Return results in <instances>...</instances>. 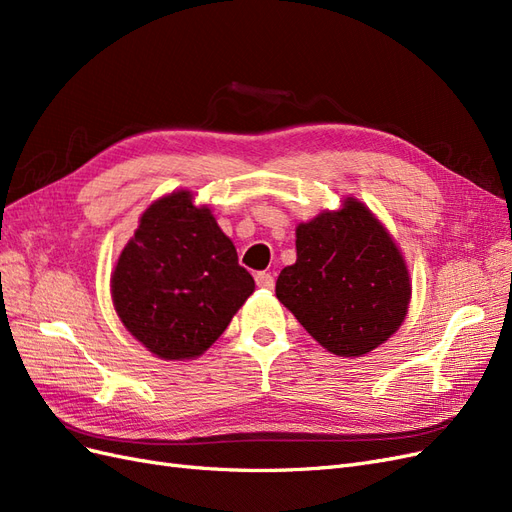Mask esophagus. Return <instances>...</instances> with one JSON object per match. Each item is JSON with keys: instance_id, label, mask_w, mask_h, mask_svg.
Returning <instances> with one entry per match:
<instances>
[{"instance_id": "34e87169", "label": "esophagus", "mask_w": 512, "mask_h": 512, "mask_svg": "<svg viewBox=\"0 0 512 512\" xmlns=\"http://www.w3.org/2000/svg\"><path fill=\"white\" fill-rule=\"evenodd\" d=\"M256 286L258 288H273V275L260 271L256 273Z\"/></svg>"}]
</instances>
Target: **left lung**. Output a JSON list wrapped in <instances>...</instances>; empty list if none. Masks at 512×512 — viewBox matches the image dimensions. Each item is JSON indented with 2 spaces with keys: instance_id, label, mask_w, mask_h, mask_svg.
<instances>
[{
  "instance_id": "8db88e82",
  "label": "left lung",
  "mask_w": 512,
  "mask_h": 512,
  "mask_svg": "<svg viewBox=\"0 0 512 512\" xmlns=\"http://www.w3.org/2000/svg\"><path fill=\"white\" fill-rule=\"evenodd\" d=\"M297 262L275 294L316 342L337 356H363L404 324L412 280L391 232L361 200L297 226Z\"/></svg>"
}]
</instances>
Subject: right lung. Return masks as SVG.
<instances>
[{"mask_svg": "<svg viewBox=\"0 0 512 512\" xmlns=\"http://www.w3.org/2000/svg\"><path fill=\"white\" fill-rule=\"evenodd\" d=\"M254 288L235 245L190 190L153 200L111 273L121 324L164 361L207 352Z\"/></svg>", "mask_w": 512, "mask_h": 512, "instance_id": "right-lung-1", "label": "right lung"}]
</instances>
